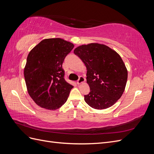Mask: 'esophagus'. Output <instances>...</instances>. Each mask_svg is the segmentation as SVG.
<instances>
[{"label": "esophagus", "instance_id": "esophagus-1", "mask_svg": "<svg viewBox=\"0 0 154 154\" xmlns=\"http://www.w3.org/2000/svg\"><path fill=\"white\" fill-rule=\"evenodd\" d=\"M85 80V78H83V76H80V78H79V79H78V81H77V84H78V85L79 84H81V83L84 82Z\"/></svg>", "mask_w": 154, "mask_h": 154}]
</instances>
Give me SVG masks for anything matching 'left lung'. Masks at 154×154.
I'll use <instances>...</instances> for the list:
<instances>
[{
  "label": "left lung",
  "mask_w": 154,
  "mask_h": 154,
  "mask_svg": "<svg viewBox=\"0 0 154 154\" xmlns=\"http://www.w3.org/2000/svg\"><path fill=\"white\" fill-rule=\"evenodd\" d=\"M74 53L85 65L89 94L84 96L86 103L95 109L113 105L122 96L127 84L128 72L120 56L103 44L82 45Z\"/></svg>",
  "instance_id": "1"
}]
</instances>
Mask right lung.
Returning <instances> with one entry per match:
<instances>
[{"instance_id": "add662e5", "label": "right lung", "mask_w": 154, "mask_h": 154, "mask_svg": "<svg viewBox=\"0 0 154 154\" xmlns=\"http://www.w3.org/2000/svg\"><path fill=\"white\" fill-rule=\"evenodd\" d=\"M73 48L60 38H48L29 52L24 78L29 94L38 106L56 110L67 101L73 86L65 80L62 64Z\"/></svg>"}]
</instances>
